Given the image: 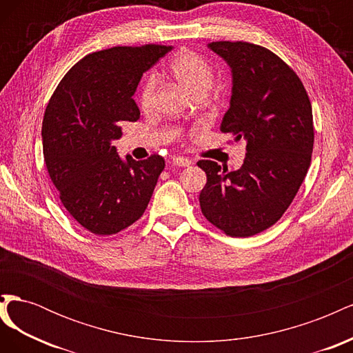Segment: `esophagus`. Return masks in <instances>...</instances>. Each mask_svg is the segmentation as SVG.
I'll use <instances>...</instances> for the list:
<instances>
[{
	"label": "esophagus",
	"instance_id": "obj_1",
	"mask_svg": "<svg viewBox=\"0 0 353 353\" xmlns=\"http://www.w3.org/2000/svg\"><path fill=\"white\" fill-rule=\"evenodd\" d=\"M172 163L175 165V166H181V168H185V166H190L191 163V160L188 159V157H183V156H179V157H174V160H172Z\"/></svg>",
	"mask_w": 353,
	"mask_h": 353
}]
</instances>
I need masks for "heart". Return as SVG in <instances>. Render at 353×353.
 <instances>
[{
	"instance_id": "heart-1",
	"label": "heart",
	"mask_w": 353,
	"mask_h": 353,
	"mask_svg": "<svg viewBox=\"0 0 353 353\" xmlns=\"http://www.w3.org/2000/svg\"><path fill=\"white\" fill-rule=\"evenodd\" d=\"M168 72L181 87L187 90L191 95H206L210 90L215 72L210 63L201 57L199 52L191 50H183L169 61ZM157 91V82L154 77H147L143 81L140 90V105L143 110L153 109Z\"/></svg>"
}]
</instances>
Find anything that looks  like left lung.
<instances>
[{
    "label": "left lung",
    "instance_id": "8db88e82",
    "mask_svg": "<svg viewBox=\"0 0 353 353\" xmlns=\"http://www.w3.org/2000/svg\"><path fill=\"white\" fill-rule=\"evenodd\" d=\"M232 70V95L221 132L245 140L239 170L199 160L206 172L200 209L230 237H250L272 227L292 205L311 165L312 105L301 78L262 46L245 41L209 44Z\"/></svg>",
    "mask_w": 353,
    "mask_h": 353
}]
</instances>
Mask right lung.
<instances>
[{
  "label": "right lung",
  "mask_w": 353,
  "mask_h": 353,
  "mask_svg": "<svg viewBox=\"0 0 353 353\" xmlns=\"http://www.w3.org/2000/svg\"><path fill=\"white\" fill-rule=\"evenodd\" d=\"M170 46H117L81 59L52 92L42 121L44 160L61 205L95 236H113L143 216L165 159L126 162L112 145L123 122L140 119L132 95Z\"/></svg>",
  "instance_id": "1"
}]
</instances>
